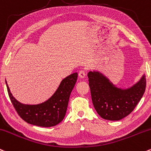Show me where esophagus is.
<instances>
[{
  "mask_svg": "<svg viewBox=\"0 0 151 151\" xmlns=\"http://www.w3.org/2000/svg\"><path fill=\"white\" fill-rule=\"evenodd\" d=\"M85 75H86L85 71H84V70H80V71H79V77H81V78H84V77H85Z\"/></svg>",
  "mask_w": 151,
  "mask_h": 151,
  "instance_id": "34e87169",
  "label": "esophagus"
}]
</instances>
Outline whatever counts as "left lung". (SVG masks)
I'll list each match as a JSON object with an SVG mask.
<instances>
[{
    "label": "left lung",
    "instance_id": "obj_1",
    "mask_svg": "<svg viewBox=\"0 0 151 151\" xmlns=\"http://www.w3.org/2000/svg\"><path fill=\"white\" fill-rule=\"evenodd\" d=\"M87 76L94 109L101 117L108 120H120L131 113L146 87L145 75L127 89L117 87L99 72H89Z\"/></svg>",
    "mask_w": 151,
    "mask_h": 151
}]
</instances>
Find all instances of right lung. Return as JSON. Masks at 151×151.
<instances>
[{
    "label": "right lung",
    "mask_w": 151,
    "mask_h": 151,
    "mask_svg": "<svg viewBox=\"0 0 151 151\" xmlns=\"http://www.w3.org/2000/svg\"><path fill=\"white\" fill-rule=\"evenodd\" d=\"M77 77L78 74L75 72L64 78L50 98L38 105H25L16 100L6 83L10 100L20 117L31 125L47 127L55 126L64 118Z\"/></svg>",
    "instance_id": "add662e5"
}]
</instances>
